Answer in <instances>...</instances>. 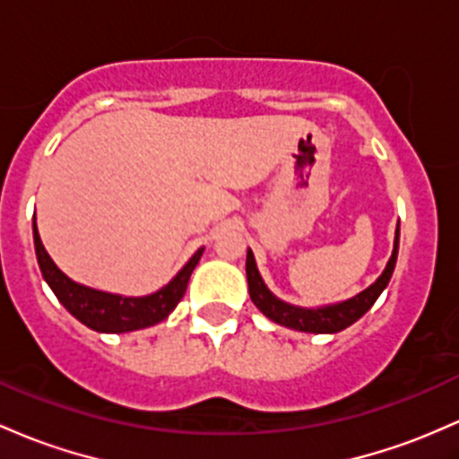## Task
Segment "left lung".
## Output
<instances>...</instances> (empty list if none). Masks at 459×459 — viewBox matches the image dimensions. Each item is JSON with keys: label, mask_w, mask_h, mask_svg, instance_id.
I'll list each match as a JSON object with an SVG mask.
<instances>
[{"label": "left lung", "mask_w": 459, "mask_h": 459, "mask_svg": "<svg viewBox=\"0 0 459 459\" xmlns=\"http://www.w3.org/2000/svg\"><path fill=\"white\" fill-rule=\"evenodd\" d=\"M396 253H399V229H396L394 250H392V256L390 261H387L384 274H381L368 290H364L361 294H357L355 299L346 300V303L320 307V309H303V307L287 305L283 300H279L276 296L270 294V290L265 287L264 281H261L259 270H256L255 256L248 250V256H246V276H248L250 299H253V303L259 307V311H264V316H268V318L274 320L276 325L290 326V329L296 331H305V333H337V331L346 329L352 322L359 320L361 316L375 305V300L379 299L381 291L385 290L392 272H394Z\"/></svg>", "instance_id": "left-lung-1"}]
</instances>
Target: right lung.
<instances>
[{
    "instance_id": "1",
    "label": "right lung",
    "mask_w": 459,
    "mask_h": 459,
    "mask_svg": "<svg viewBox=\"0 0 459 459\" xmlns=\"http://www.w3.org/2000/svg\"><path fill=\"white\" fill-rule=\"evenodd\" d=\"M34 248H37L39 268L43 272V279L52 287V291L63 303L65 309L82 325H87L89 329L100 331V333H128V331L145 329V326H152L156 322L168 318L185 296L191 272L198 265L204 250L200 248L198 253L191 256L189 264L174 276L172 283H168L156 294L143 296V299H124V296L89 290V287H82L67 279L56 268V264L49 259L48 250L43 248L37 224H34Z\"/></svg>"
}]
</instances>
